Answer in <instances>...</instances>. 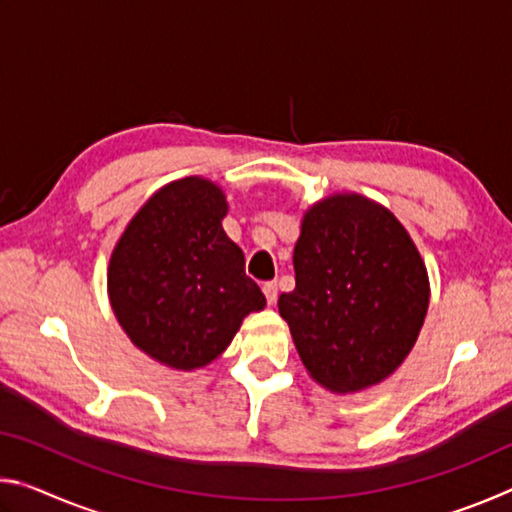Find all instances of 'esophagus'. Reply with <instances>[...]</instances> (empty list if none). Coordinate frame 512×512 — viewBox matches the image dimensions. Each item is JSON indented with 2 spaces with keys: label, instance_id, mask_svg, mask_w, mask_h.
<instances>
[{
  "label": "esophagus",
  "instance_id": "obj_1",
  "mask_svg": "<svg viewBox=\"0 0 512 512\" xmlns=\"http://www.w3.org/2000/svg\"><path fill=\"white\" fill-rule=\"evenodd\" d=\"M262 291H264V296H266V302L268 305H275V300H277V284L275 282H266L264 287H262Z\"/></svg>",
  "mask_w": 512,
  "mask_h": 512
}]
</instances>
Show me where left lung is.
<instances>
[{"label": "left lung", "mask_w": 512, "mask_h": 512, "mask_svg": "<svg viewBox=\"0 0 512 512\" xmlns=\"http://www.w3.org/2000/svg\"><path fill=\"white\" fill-rule=\"evenodd\" d=\"M296 289L277 300L309 377L334 395L366 391L409 357L429 309V275L397 216L339 192L302 216Z\"/></svg>", "instance_id": "1"}]
</instances>
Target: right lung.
<instances>
[{"instance_id":"add662e5","label":"right lung","mask_w":512,"mask_h":512,"mask_svg":"<svg viewBox=\"0 0 512 512\" xmlns=\"http://www.w3.org/2000/svg\"><path fill=\"white\" fill-rule=\"evenodd\" d=\"M223 189L203 176L160 187L121 232L108 264L117 323L146 357L171 370L210 366L241 323L266 307L225 235Z\"/></svg>"}]
</instances>
